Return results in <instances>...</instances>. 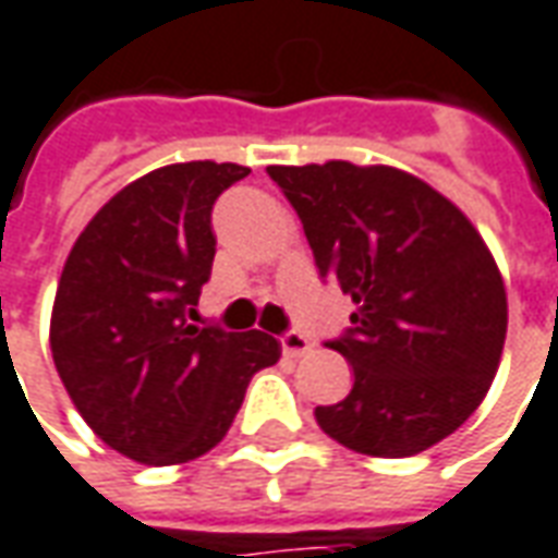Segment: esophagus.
<instances>
[{"mask_svg": "<svg viewBox=\"0 0 558 558\" xmlns=\"http://www.w3.org/2000/svg\"><path fill=\"white\" fill-rule=\"evenodd\" d=\"M280 347H283L287 356H305L311 350V341L302 332H283L280 335Z\"/></svg>", "mask_w": 558, "mask_h": 558, "instance_id": "1", "label": "esophagus"}]
</instances>
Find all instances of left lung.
I'll return each mask as SVG.
<instances>
[{
    "label": "left lung",
    "instance_id": "1",
    "mask_svg": "<svg viewBox=\"0 0 558 558\" xmlns=\"http://www.w3.org/2000/svg\"><path fill=\"white\" fill-rule=\"evenodd\" d=\"M268 174L302 220L319 278L356 305L350 329L326 341L353 365V389L319 404V428L380 459L453 435L493 384L508 332L505 280L481 232L392 166L329 159Z\"/></svg>",
    "mask_w": 558,
    "mask_h": 558
}]
</instances>
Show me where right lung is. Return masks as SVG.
I'll return each instance as SVG.
<instances>
[{
  "instance_id": "obj_1",
  "label": "right lung",
  "mask_w": 558,
  "mask_h": 558,
  "mask_svg": "<svg viewBox=\"0 0 558 558\" xmlns=\"http://www.w3.org/2000/svg\"><path fill=\"white\" fill-rule=\"evenodd\" d=\"M235 162H174L108 198L62 266L50 350L77 414L144 465L208 453L251 377L280 360L271 335L193 326L211 278L217 196L247 178Z\"/></svg>"
}]
</instances>
